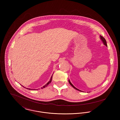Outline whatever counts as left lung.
Listing matches in <instances>:
<instances>
[{
  "instance_id": "1",
  "label": "left lung",
  "mask_w": 120,
  "mask_h": 120,
  "mask_svg": "<svg viewBox=\"0 0 120 120\" xmlns=\"http://www.w3.org/2000/svg\"><path fill=\"white\" fill-rule=\"evenodd\" d=\"M100 39H101V41H102V42H103V44H104L105 46H106V47H107V42H106V40L105 39V38H104V37H103V36H101V35H100ZM68 82L69 83V84L71 85V86L73 88H74L75 89H76V90H79V91H82H82H81V90H79L78 89L76 88L74 86H73V85L71 83V82H70V80H69V79Z\"/></svg>"
}]
</instances>
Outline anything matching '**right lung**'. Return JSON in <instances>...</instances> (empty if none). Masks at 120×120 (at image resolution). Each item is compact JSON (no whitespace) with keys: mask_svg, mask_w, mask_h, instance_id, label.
Instances as JSON below:
<instances>
[{"mask_svg":"<svg viewBox=\"0 0 120 120\" xmlns=\"http://www.w3.org/2000/svg\"><path fill=\"white\" fill-rule=\"evenodd\" d=\"M53 74L52 75L51 77V78H50V80H49V82H48V83H47L45 85H44V86H43L42 87H41V89H43V88H44L45 87H47V86H48L50 83H51V82L52 81V78ZM23 87H24V86H23ZM24 88H25V87H24ZM27 89H29V90H32V89H30V88H29H29H27Z\"/></svg>","mask_w":120,"mask_h":120,"instance_id":"1","label":"right lung"}]
</instances>
